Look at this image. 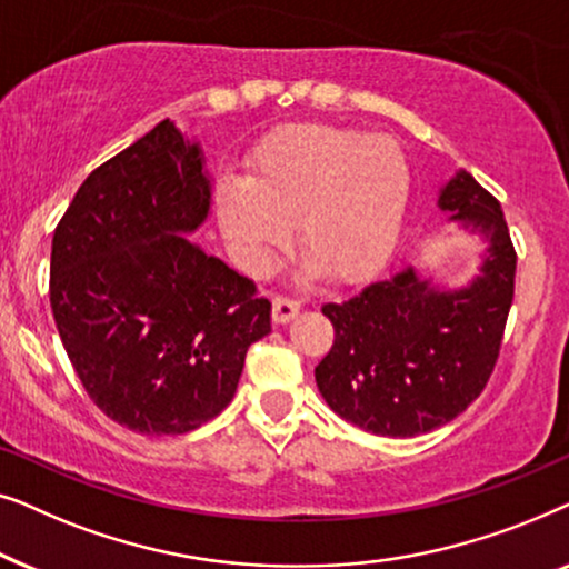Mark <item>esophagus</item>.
Segmentation results:
<instances>
[{"label": "esophagus", "instance_id": "esophagus-1", "mask_svg": "<svg viewBox=\"0 0 569 569\" xmlns=\"http://www.w3.org/2000/svg\"><path fill=\"white\" fill-rule=\"evenodd\" d=\"M300 306L290 298H274L271 300V318H274V323H290L295 316H298Z\"/></svg>", "mask_w": 569, "mask_h": 569}]
</instances>
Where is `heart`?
I'll use <instances>...</instances> for the list:
<instances>
[{
  "label": "heart",
  "instance_id": "heart-1",
  "mask_svg": "<svg viewBox=\"0 0 569 569\" xmlns=\"http://www.w3.org/2000/svg\"><path fill=\"white\" fill-rule=\"evenodd\" d=\"M409 199L411 168L396 139L300 123L256 144L248 178L217 181L214 214L224 243L251 274H267L298 224L308 271L357 284L391 259Z\"/></svg>",
  "mask_w": 569,
  "mask_h": 569
}]
</instances>
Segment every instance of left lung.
I'll return each mask as SVG.
<instances>
[{"mask_svg":"<svg viewBox=\"0 0 569 569\" xmlns=\"http://www.w3.org/2000/svg\"><path fill=\"white\" fill-rule=\"evenodd\" d=\"M438 209L485 243L469 282L438 284L427 269L403 263L321 308L337 337L316 368L318 391L365 432L415 438L450 422L485 391L500 355L516 290V251L500 201L456 170L440 186Z\"/></svg>","mask_w":569,"mask_h":569,"instance_id":"obj_1","label":"left lung"}]
</instances>
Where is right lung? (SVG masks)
<instances>
[{"mask_svg": "<svg viewBox=\"0 0 569 569\" xmlns=\"http://www.w3.org/2000/svg\"><path fill=\"white\" fill-rule=\"evenodd\" d=\"M212 212L197 139L173 121L84 178L51 243L61 345L96 407L139 435H181L236 396L271 302L193 232Z\"/></svg>", "mask_w": 569, "mask_h": 569, "instance_id": "1", "label": "right lung"}]
</instances>
